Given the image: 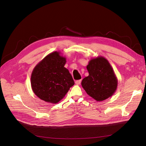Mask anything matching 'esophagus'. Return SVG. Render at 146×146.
Here are the masks:
<instances>
[{
  "instance_id": "esophagus-1",
  "label": "esophagus",
  "mask_w": 146,
  "mask_h": 146,
  "mask_svg": "<svg viewBox=\"0 0 146 146\" xmlns=\"http://www.w3.org/2000/svg\"><path fill=\"white\" fill-rule=\"evenodd\" d=\"M75 83H76V85H80V83H81V80H76V82H75Z\"/></svg>"
}]
</instances>
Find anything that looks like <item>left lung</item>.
Segmentation results:
<instances>
[{
	"label": "left lung",
	"mask_w": 146,
	"mask_h": 146,
	"mask_svg": "<svg viewBox=\"0 0 146 146\" xmlns=\"http://www.w3.org/2000/svg\"><path fill=\"white\" fill-rule=\"evenodd\" d=\"M86 68L89 76L82 81L86 93L96 101L112 96L117 87V79L111 64L103 56L92 58Z\"/></svg>",
	"instance_id": "1"
}]
</instances>
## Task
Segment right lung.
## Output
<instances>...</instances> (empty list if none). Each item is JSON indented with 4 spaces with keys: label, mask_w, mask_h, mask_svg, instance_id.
<instances>
[{
    "label": "right lung",
    "mask_w": 146,
    "mask_h": 146,
    "mask_svg": "<svg viewBox=\"0 0 146 146\" xmlns=\"http://www.w3.org/2000/svg\"><path fill=\"white\" fill-rule=\"evenodd\" d=\"M66 63L65 57L55 51L35 66L31 76V86L39 99L48 103H58L74 85L71 74L64 67Z\"/></svg>",
    "instance_id": "right-lung-1"
}]
</instances>
